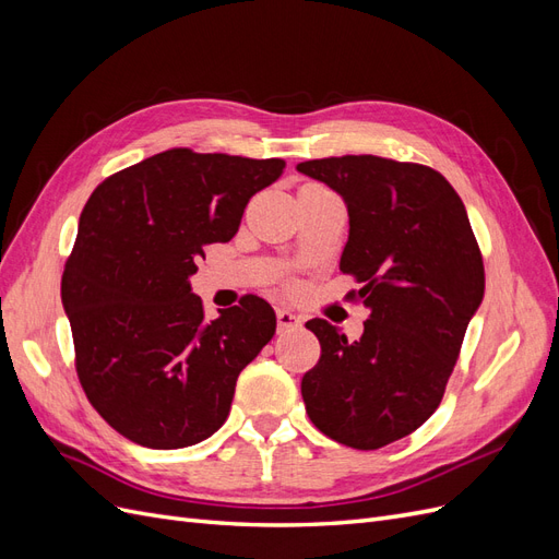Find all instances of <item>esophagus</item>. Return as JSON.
<instances>
[{"label":"esophagus","mask_w":559,"mask_h":559,"mask_svg":"<svg viewBox=\"0 0 559 559\" xmlns=\"http://www.w3.org/2000/svg\"><path fill=\"white\" fill-rule=\"evenodd\" d=\"M302 326V319L298 314H294L292 310H277V329L280 331H296Z\"/></svg>","instance_id":"esophagus-1"}]
</instances>
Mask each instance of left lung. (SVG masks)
<instances>
[{
    "label": "left lung",
    "mask_w": 559,
    "mask_h": 559,
    "mask_svg": "<svg viewBox=\"0 0 559 559\" xmlns=\"http://www.w3.org/2000/svg\"><path fill=\"white\" fill-rule=\"evenodd\" d=\"M343 198L349 238L341 270L361 282L370 317L359 341L310 319L321 357L302 376L312 425L333 441L378 450L436 413L468 321L485 294V267L462 198L427 165L378 156L298 163Z\"/></svg>",
    "instance_id": "8db88e82"
}]
</instances>
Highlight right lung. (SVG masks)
Listing matches in <instances>:
<instances>
[{
	"label": "right lung",
	"instance_id": "1",
	"mask_svg": "<svg viewBox=\"0 0 559 559\" xmlns=\"http://www.w3.org/2000/svg\"><path fill=\"white\" fill-rule=\"evenodd\" d=\"M282 173L280 158L173 148L105 179L83 207L62 308L83 392L128 441L177 450L222 429L235 382L275 335L277 317L245 296L207 321L191 275Z\"/></svg>",
	"mask_w": 559,
	"mask_h": 559
}]
</instances>
